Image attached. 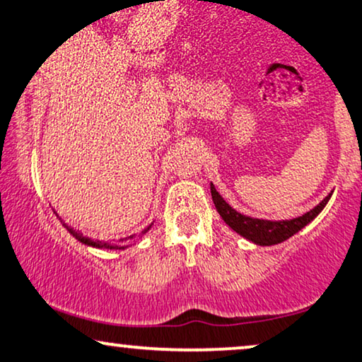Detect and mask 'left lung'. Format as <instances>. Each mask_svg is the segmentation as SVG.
<instances>
[{
  "instance_id": "obj_1",
  "label": "left lung",
  "mask_w": 362,
  "mask_h": 362,
  "mask_svg": "<svg viewBox=\"0 0 362 362\" xmlns=\"http://www.w3.org/2000/svg\"><path fill=\"white\" fill-rule=\"evenodd\" d=\"M209 188H211L213 203H215L216 211L220 213L223 221H225L231 230L236 231V233L242 235L243 238H247L248 242L260 245V247H270V245L282 243L285 240H288L290 236L298 233V231L309 225V223L322 211L324 206L327 204V202L332 196L331 191L317 206L312 208L310 211L305 213V215L292 218V220H262V218L247 216L243 215V213L236 211L235 208H231L230 204L221 198V194L218 193L213 182L209 185Z\"/></svg>"
}]
</instances>
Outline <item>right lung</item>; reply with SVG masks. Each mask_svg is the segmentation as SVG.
I'll return each instance as SVG.
<instances>
[{
  "label": "right lung",
  "mask_w": 362,
  "mask_h": 362,
  "mask_svg": "<svg viewBox=\"0 0 362 362\" xmlns=\"http://www.w3.org/2000/svg\"><path fill=\"white\" fill-rule=\"evenodd\" d=\"M62 223H64V221H62ZM64 226L66 228V231H69V233L74 236L75 240H78L80 243L87 245V247H92V248H100V250H126V248H129V247H132V245L137 242V238H136V236H134V235H131V236H129V238H126V240H120V242H104V240H92V238H88V236H83L82 233H78V231H75L74 228H70V226L65 225V223H64ZM151 226H153V225L147 226V228L144 230V233H146L147 230L151 228Z\"/></svg>",
  "instance_id": "1"
}]
</instances>
